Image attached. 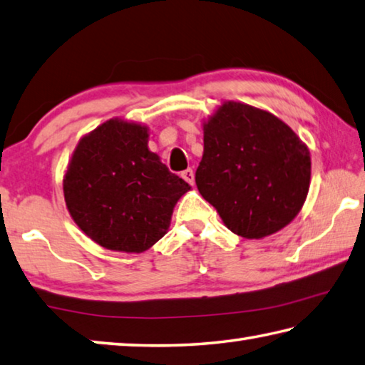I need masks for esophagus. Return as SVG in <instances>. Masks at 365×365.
Here are the masks:
<instances>
[{
  "instance_id": "34e87169",
  "label": "esophagus",
  "mask_w": 365,
  "mask_h": 365,
  "mask_svg": "<svg viewBox=\"0 0 365 365\" xmlns=\"http://www.w3.org/2000/svg\"><path fill=\"white\" fill-rule=\"evenodd\" d=\"M181 176H182V179H184V181H187L189 184H190V186H194V171L192 170H190V168H187V170H184L182 173H181Z\"/></svg>"
}]
</instances>
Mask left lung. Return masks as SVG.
<instances>
[{"instance_id":"left-lung-1","label":"left lung","mask_w":365,"mask_h":365,"mask_svg":"<svg viewBox=\"0 0 365 365\" xmlns=\"http://www.w3.org/2000/svg\"><path fill=\"white\" fill-rule=\"evenodd\" d=\"M309 179L308 147L272 113L229 101L203 125L195 184L234 234L261 239L285 227Z\"/></svg>"}]
</instances>
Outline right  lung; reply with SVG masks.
I'll list each match as a JSON object with an SVG mask.
<instances>
[{"instance_id": "right-lung-1", "label": "right lung", "mask_w": 365, "mask_h": 365, "mask_svg": "<svg viewBox=\"0 0 365 365\" xmlns=\"http://www.w3.org/2000/svg\"><path fill=\"white\" fill-rule=\"evenodd\" d=\"M147 128L108 120L83 138L63 178L78 227L107 250L140 253L163 237L190 189L147 147Z\"/></svg>"}]
</instances>
